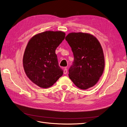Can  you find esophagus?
I'll return each mask as SVG.
<instances>
[{"label":"esophagus","instance_id":"34e87169","mask_svg":"<svg viewBox=\"0 0 127 127\" xmlns=\"http://www.w3.org/2000/svg\"><path fill=\"white\" fill-rule=\"evenodd\" d=\"M67 72H68V70H67V69H66V68H65L64 69V74H67Z\"/></svg>","mask_w":127,"mask_h":127}]
</instances>
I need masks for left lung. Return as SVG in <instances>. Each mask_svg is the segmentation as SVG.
<instances>
[{
	"mask_svg": "<svg viewBox=\"0 0 127 127\" xmlns=\"http://www.w3.org/2000/svg\"><path fill=\"white\" fill-rule=\"evenodd\" d=\"M65 39L74 57L68 70L70 79L80 89L93 87L104 68V57L100 43L93 35L81 32L70 33Z\"/></svg>",
	"mask_w": 127,
	"mask_h": 127,
	"instance_id": "obj_1",
	"label": "left lung"
}]
</instances>
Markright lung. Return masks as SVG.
I'll return each instance as SVG.
<instances>
[{
    "label": "right lung",
    "instance_id": "right-lung-1",
    "mask_svg": "<svg viewBox=\"0 0 127 127\" xmlns=\"http://www.w3.org/2000/svg\"><path fill=\"white\" fill-rule=\"evenodd\" d=\"M65 35L61 31H45L34 36L27 45L23 59L24 69L38 86L48 88L63 76L55 51Z\"/></svg>",
    "mask_w": 127,
    "mask_h": 127
}]
</instances>
